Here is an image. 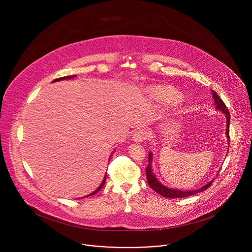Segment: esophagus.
<instances>
[{"mask_svg":"<svg viewBox=\"0 0 252 252\" xmlns=\"http://www.w3.org/2000/svg\"><path fill=\"white\" fill-rule=\"evenodd\" d=\"M149 135V131L147 128H140V129H137L136 131L133 132L132 136H131V139L134 141V142H141L145 140Z\"/></svg>","mask_w":252,"mask_h":252,"instance_id":"34e87169","label":"esophagus"}]
</instances>
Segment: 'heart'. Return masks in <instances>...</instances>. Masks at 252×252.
<instances>
[{"label": "heart", "mask_w": 252, "mask_h": 252, "mask_svg": "<svg viewBox=\"0 0 252 252\" xmlns=\"http://www.w3.org/2000/svg\"><path fill=\"white\" fill-rule=\"evenodd\" d=\"M151 94L158 102L165 104H174L182 98L177 91L168 86L155 87L151 90Z\"/></svg>", "instance_id": "heart-1"}]
</instances>
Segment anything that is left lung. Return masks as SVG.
Wrapping results in <instances>:
<instances>
[{"mask_svg":"<svg viewBox=\"0 0 252 252\" xmlns=\"http://www.w3.org/2000/svg\"><path fill=\"white\" fill-rule=\"evenodd\" d=\"M212 93V97L214 98V105H215V109H217L218 111L223 113V115L225 116L226 118V130H225V135H226V138L229 142V122H230V116H229V113L226 109V105L225 103L223 102V100L219 96V94L215 93L214 91H211ZM152 163H153V153H150L149 154V164L147 166V169H146V172H147V177H148V183L150 185V187L156 191L158 192V194L164 196V197H168V198H179V197H187V196H189V195H192V194H195V193H198V192H202L204 191L205 189H207L211 185H212V182L213 179L212 178L211 181H209L206 185H203L201 188L197 189H194V190H182V189H170V188H167L165 186H163L162 184H160L158 181L157 176L155 175L154 171H153V166H152ZM218 175V174H217Z\"/></svg>","mask_w":252,"mask_h":252,"instance_id":"8db88e82","label":"left lung"}]
</instances>
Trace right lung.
Returning a JSON list of instances; mask_svg holds the SVG:
<instances>
[{
    "instance_id": "1",
    "label": "right lung",
    "mask_w": 252,
    "mask_h": 252,
    "mask_svg": "<svg viewBox=\"0 0 252 252\" xmlns=\"http://www.w3.org/2000/svg\"><path fill=\"white\" fill-rule=\"evenodd\" d=\"M77 76L76 75H73V76H66V77H63V78H59V79H56V80H54L53 81V83H55V82H59V81H63V80H70V79H74V78H76ZM114 154V153H113ZM112 154V155H113ZM112 157V156H111ZM105 177H106V174L104 175V177H103V179H102V182H101V184L99 185V187L94 190V191H93L92 193H90V194H88V195H86L85 197H88V196H91V195H94V194H95L102 187H103V185H104V183H105Z\"/></svg>"
}]
</instances>
